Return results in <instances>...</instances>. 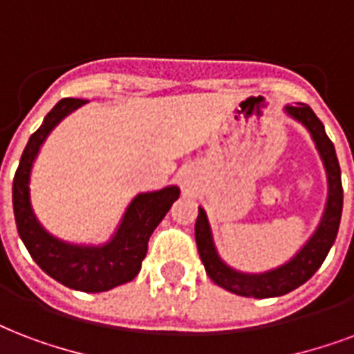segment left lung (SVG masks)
Listing matches in <instances>:
<instances>
[{"label": "left lung", "instance_id": "left-lung-1", "mask_svg": "<svg viewBox=\"0 0 354 354\" xmlns=\"http://www.w3.org/2000/svg\"><path fill=\"white\" fill-rule=\"evenodd\" d=\"M284 111L288 117L301 122L308 129L310 137L319 152V158L327 172V204H325V212L321 215L319 225L310 236L308 241L301 247V250L290 261L263 273H241L221 258L213 241L212 226H209L206 212L198 207L195 237L198 254L206 267L207 277L226 291L241 297L269 299V297L286 295L299 286H303L306 280L312 279V274L325 261L328 250L334 245V239L338 236L342 206H344V189H342V172H339V163L333 141L328 139L325 133V126L321 124V120L315 117V113L308 105L301 104L295 107L288 105Z\"/></svg>", "mask_w": 354, "mask_h": 354}]
</instances>
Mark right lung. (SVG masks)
Wrapping results in <instances>:
<instances>
[{
    "label": "right lung",
    "mask_w": 354,
    "mask_h": 354,
    "mask_svg": "<svg viewBox=\"0 0 354 354\" xmlns=\"http://www.w3.org/2000/svg\"><path fill=\"white\" fill-rule=\"evenodd\" d=\"M85 100L63 98L44 117L21 153L20 165L12 182V206L21 241L37 266L66 288L100 293L133 280L148 250V239L180 196L178 185L139 193L129 202L120 225L109 241L102 245H80L51 236L37 219L31 204V171L33 163L51 129L70 113L85 105Z\"/></svg>",
    "instance_id": "add662e5"
}]
</instances>
